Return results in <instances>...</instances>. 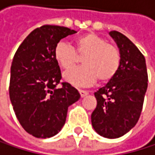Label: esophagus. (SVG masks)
Returning <instances> with one entry per match:
<instances>
[{
    "label": "esophagus",
    "mask_w": 155,
    "mask_h": 155,
    "mask_svg": "<svg viewBox=\"0 0 155 155\" xmlns=\"http://www.w3.org/2000/svg\"><path fill=\"white\" fill-rule=\"evenodd\" d=\"M78 92H79V94H80V97H84L85 96H87L88 94V92L87 91H85V90H78Z\"/></svg>",
    "instance_id": "esophagus-1"
}]
</instances>
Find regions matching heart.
<instances>
[{
    "label": "heart",
    "mask_w": 155,
    "mask_h": 155,
    "mask_svg": "<svg viewBox=\"0 0 155 155\" xmlns=\"http://www.w3.org/2000/svg\"><path fill=\"white\" fill-rule=\"evenodd\" d=\"M77 53L82 57V66L63 74L66 82L75 86H88L99 81H108L117 74L120 64V53L115 45L106 41L94 33H88L76 38L75 46L59 41L54 49L56 61L64 69H69L77 61Z\"/></svg>",
    "instance_id": "obj_1"
}]
</instances>
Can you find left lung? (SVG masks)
<instances>
[{
	"label": "left lung",
	"instance_id": "obj_1",
	"mask_svg": "<svg viewBox=\"0 0 155 155\" xmlns=\"http://www.w3.org/2000/svg\"><path fill=\"white\" fill-rule=\"evenodd\" d=\"M110 36L120 53L117 74L94 93L97 108L92 113V125L99 135L118 138L135 126L141 114L148 88L145 58L123 34L111 31Z\"/></svg>",
	"mask_w": 155,
	"mask_h": 155
}]
</instances>
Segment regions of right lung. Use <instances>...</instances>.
<instances>
[{
    "mask_svg": "<svg viewBox=\"0 0 155 155\" xmlns=\"http://www.w3.org/2000/svg\"><path fill=\"white\" fill-rule=\"evenodd\" d=\"M75 33L64 26L43 25L33 30L15 53L9 97L20 124L35 137L49 138L58 134L68 107L80 97L67 82L57 88L61 73L54 58L59 41Z\"/></svg>",
    "mask_w": 155,
    "mask_h": 155,
    "instance_id": "1",
    "label": "right lung"
}]
</instances>
